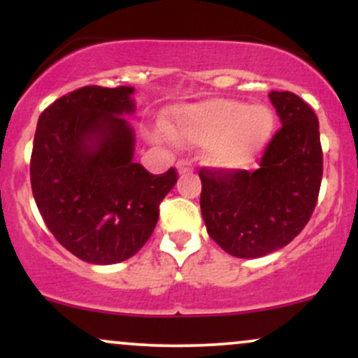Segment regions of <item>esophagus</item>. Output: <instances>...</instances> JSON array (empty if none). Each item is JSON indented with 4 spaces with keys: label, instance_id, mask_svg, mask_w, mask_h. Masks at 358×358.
<instances>
[{
    "label": "esophagus",
    "instance_id": "34e87169",
    "mask_svg": "<svg viewBox=\"0 0 358 358\" xmlns=\"http://www.w3.org/2000/svg\"><path fill=\"white\" fill-rule=\"evenodd\" d=\"M176 170H178V173H180V175L192 173V171H193L192 162H190V159H180V162L176 163Z\"/></svg>",
    "mask_w": 358,
    "mask_h": 358
}]
</instances>
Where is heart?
I'll return each mask as SVG.
<instances>
[{"instance_id":"heart-1","label":"heart","mask_w":358,"mask_h":358,"mask_svg":"<svg viewBox=\"0 0 358 358\" xmlns=\"http://www.w3.org/2000/svg\"><path fill=\"white\" fill-rule=\"evenodd\" d=\"M273 126V113L264 106L210 99L173 110L166 131L178 141L207 146L210 165L237 170L264 148Z\"/></svg>"}]
</instances>
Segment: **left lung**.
<instances>
[{"label":"left lung","instance_id":"1","mask_svg":"<svg viewBox=\"0 0 358 358\" xmlns=\"http://www.w3.org/2000/svg\"><path fill=\"white\" fill-rule=\"evenodd\" d=\"M281 127L256 171L200 168V208L208 236L231 256L285 248L311 219L323 175L318 117L301 97L273 90Z\"/></svg>","mask_w":358,"mask_h":358}]
</instances>
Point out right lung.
<instances>
[{"label":"right lung","instance_id":"1","mask_svg":"<svg viewBox=\"0 0 358 358\" xmlns=\"http://www.w3.org/2000/svg\"><path fill=\"white\" fill-rule=\"evenodd\" d=\"M134 89L85 85L40 114L30 180L36 207L57 241L90 264H116L153 234L175 168L153 175L133 162Z\"/></svg>","mask_w":358,"mask_h":358}]
</instances>
